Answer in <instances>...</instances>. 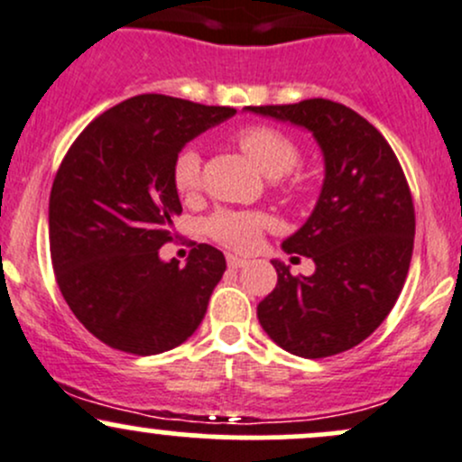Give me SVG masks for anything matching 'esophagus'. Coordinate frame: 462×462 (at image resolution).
Instances as JSON below:
<instances>
[{
    "label": "esophagus",
    "instance_id": "34e87169",
    "mask_svg": "<svg viewBox=\"0 0 462 462\" xmlns=\"http://www.w3.org/2000/svg\"><path fill=\"white\" fill-rule=\"evenodd\" d=\"M227 265H230L232 270H239V267L245 265V258L235 256V254H227Z\"/></svg>",
    "mask_w": 462,
    "mask_h": 462
}]
</instances>
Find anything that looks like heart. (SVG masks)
Masks as SVG:
<instances>
[{"mask_svg":"<svg viewBox=\"0 0 462 462\" xmlns=\"http://www.w3.org/2000/svg\"><path fill=\"white\" fill-rule=\"evenodd\" d=\"M236 142L250 160L265 175H285L300 162V144L272 125H245L236 131ZM171 181L180 197H192L201 186V155L195 146H184L177 151L173 166H171ZM300 184L298 180H289V186ZM270 226V219L263 212L247 210H221L212 212L206 219V235L221 245L236 252H247L254 247L263 227Z\"/></svg>","mask_w":462,"mask_h":462,"instance_id":"b5f03b06","label":"heart"}]
</instances>
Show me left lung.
Listing matches in <instances>:
<instances>
[{"label": "left lung", "instance_id": "8db88e82", "mask_svg": "<svg viewBox=\"0 0 462 462\" xmlns=\"http://www.w3.org/2000/svg\"><path fill=\"white\" fill-rule=\"evenodd\" d=\"M250 111L305 126L324 153V186L305 226L282 243L316 263L258 302V322L285 351L331 357L364 342L397 302L414 245V204L402 164L366 118L346 105L309 98Z\"/></svg>", "mask_w": 462, "mask_h": 462}]
</instances>
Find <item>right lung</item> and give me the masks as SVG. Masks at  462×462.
<instances>
[{
	"instance_id": "obj_1",
	"label": "right lung",
	"mask_w": 462,
	"mask_h": 462,
	"mask_svg": "<svg viewBox=\"0 0 462 462\" xmlns=\"http://www.w3.org/2000/svg\"><path fill=\"white\" fill-rule=\"evenodd\" d=\"M164 94L123 100L80 131L50 192V256L76 320L116 351L157 355L186 342L226 272L217 247L160 261L181 204L177 151L235 116Z\"/></svg>"
}]
</instances>
